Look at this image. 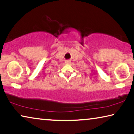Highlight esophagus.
Segmentation results:
<instances>
[{
	"instance_id": "34e87169",
	"label": "esophagus",
	"mask_w": 134,
	"mask_h": 134,
	"mask_svg": "<svg viewBox=\"0 0 134 134\" xmlns=\"http://www.w3.org/2000/svg\"><path fill=\"white\" fill-rule=\"evenodd\" d=\"M65 63H66V64H69V63H71V62H70V61H69V60H67V61H66Z\"/></svg>"
}]
</instances>
